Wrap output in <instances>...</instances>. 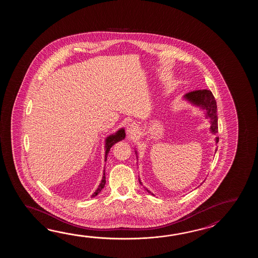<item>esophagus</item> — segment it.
<instances>
[{"mask_svg": "<svg viewBox=\"0 0 258 258\" xmlns=\"http://www.w3.org/2000/svg\"><path fill=\"white\" fill-rule=\"evenodd\" d=\"M128 137H134L138 133V126L136 123H129L126 128Z\"/></svg>", "mask_w": 258, "mask_h": 258, "instance_id": "34e87169", "label": "esophagus"}]
</instances>
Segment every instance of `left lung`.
<instances>
[{"label": "left lung", "mask_w": 258, "mask_h": 258, "mask_svg": "<svg viewBox=\"0 0 258 258\" xmlns=\"http://www.w3.org/2000/svg\"><path fill=\"white\" fill-rule=\"evenodd\" d=\"M183 99L188 101L189 103L198 107L199 109L204 110V114L206 119L209 120L210 122V128L209 131L211 134L217 135L218 134V114H217V102L215 100L214 96L210 90L208 89H203V90H196L192 92L185 94L183 96ZM216 144L219 142V137H216L215 138ZM217 151V149H216ZM137 155V150L135 151ZM139 182L143 185L142 181L139 179ZM148 192L153 195L149 190L147 189ZM154 196V195H153Z\"/></svg>", "instance_id": "1"}]
</instances>
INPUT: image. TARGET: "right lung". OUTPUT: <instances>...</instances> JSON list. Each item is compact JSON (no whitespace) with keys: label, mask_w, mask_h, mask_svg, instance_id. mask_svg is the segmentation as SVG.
<instances>
[{"label":"right lung","mask_w":258,"mask_h":258,"mask_svg":"<svg viewBox=\"0 0 258 258\" xmlns=\"http://www.w3.org/2000/svg\"><path fill=\"white\" fill-rule=\"evenodd\" d=\"M125 138V131H124V128H121L119 129L118 131L115 132L114 134H111L109 137H107L106 140H105V161H107V156L110 152V148L111 147L119 141H121ZM105 183H106V176H105V170H103V176H102V179L101 181L99 183V187L97 188V190L92 194V198L97 197V195H99V192H101V190L104 188Z\"/></svg>","instance_id":"obj_1"}]
</instances>
